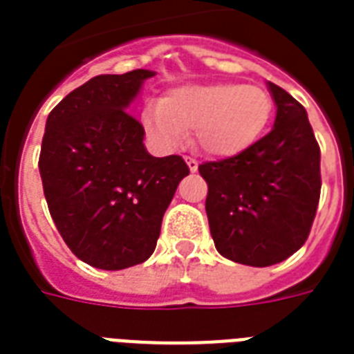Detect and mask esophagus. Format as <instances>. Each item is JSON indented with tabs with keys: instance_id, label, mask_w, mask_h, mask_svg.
<instances>
[{
	"instance_id": "34e87169",
	"label": "esophagus",
	"mask_w": 354,
	"mask_h": 354,
	"mask_svg": "<svg viewBox=\"0 0 354 354\" xmlns=\"http://www.w3.org/2000/svg\"><path fill=\"white\" fill-rule=\"evenodd\" d=\"M185 160H187V166H188V169L192 171V174H194V171H198V160L190 158V156H187Z\"/></svg>"
}]
</instances>
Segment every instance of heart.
I'll list each match as a JSON object with an SVG mask.
<instances>
[{
	"label": "heart",
	"instance_id": "obj_1",
	"mask_svg": "<svg viewBox=\"0 0 354 354\" xmlns=\"http://www.w3.org/2000/svg\"><path fill=\"white\" fill-rule=\"evenodd\" d=\"M273 117L270 92L257 84H187L141 113L147 138L174 151L194 130L196 145L209 156L232 158L257 145Z\"/></svg>",
	"mask_w": 354,
	"mask_h": 354
}]
</instances>
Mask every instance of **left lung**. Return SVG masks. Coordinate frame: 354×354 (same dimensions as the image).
<instances>
[{
    "instance_id": "8db88e82",
    "label": "left lung",
    "mask_w": 354,
    "mask_h": 354,
    "mask_svg": "<svg viewBox=\"0 0 354 354\" xmlns=\"http://www.w3.org/2000/svg\"><path fill=\"white\" fill-rule=\"evenodd\" d=\"M277 115L249 151L198 167L207 180L209 230L216 251L266 268L306 243L321 196V149L304 105L268 82Z\"/></svg>"
}]
</instances>
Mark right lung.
<instances>
[{
    "label": "right lung",
    "instance_id": "right-lung-1",
    "mask_svg": "<svg viewBox=\"0 0 354 354\" xmlns=\"http://www.w3.org/2000/svg\"><path fill=\"white\" fill-rule=\"evenodd\" d=\"M154 75H97L46 118L39 174L48 211L75 257L100 270H124L151 257L162 216L188 175L177 154L147 152L145 130L128 113Z\"/></svg>",
    "mask_w": 354,
    "mask_h": 354
}]
</instances>
